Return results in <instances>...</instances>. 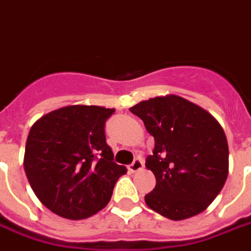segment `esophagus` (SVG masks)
<instances>
[{
    "label": "esophagus",
    "mask_w": 251,
    "mask_h": 251,
    "mask_svg": "<svg viewBox=\"0 0 251 251\" xmlns=\"http://www.w3.org/2000/svg\"><path fill=\"white\" fill-rule=\"evenodd\" d=\"M144 166L143 164V160L142 158H135L134 160V162H132L131 165H129V172L130 173H136V172H139V170H142Z\"/></svg>",
    "instance_id": "obj_1"
}]
</instances>
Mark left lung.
I'll use <instances>...</instances> for the list:
<instances>
[{"instance_id":"8db88e82","label":"left lung","mask_w":251,"mask_h":251,"mask_svg":"<svg viewBox=\"0 0 251 251\" xmlns=\"http://www.w3.org/2000/svg\"><path fill=\"white\" fill-rule=\"evenodd\" d=\"M130 112L154 138L146 168L156 176V187L144 197L147 206L172 221L202 213L228 176V143L221 124L174 94L139 101Z\"/></svg>"}]
</instances>
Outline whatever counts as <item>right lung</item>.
Masks as SVG:
<instances>
[{
    "label": "right lung",
    "mask_w": 251,
    "mask_h": 251,
    "mask_svg": "<svg viewBox=\"0 0 251 251\" xmlns=\"http://www.w3.org/2000/svg\"><path fill=\"white\" fill-rule=\"evenodd\" d=\"M113 108L67 105L29 130L24 172L34 195L59 217L78 221L107 206L126 168L113 162L104 125Z\"/></svg>",
    "instance_id": "1"
}]
</instances>
